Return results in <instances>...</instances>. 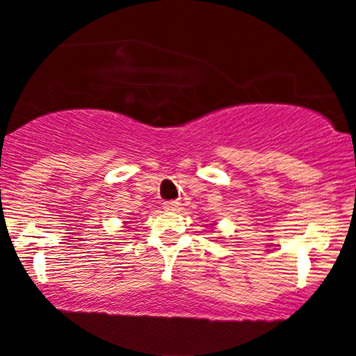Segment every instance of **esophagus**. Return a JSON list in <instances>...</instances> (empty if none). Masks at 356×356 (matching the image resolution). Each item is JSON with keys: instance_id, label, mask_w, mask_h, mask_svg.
<instances>
[{"instance_id": "1", "label": "esophagus", "mask_w": 356, "mask_h": 356, "mask_svg": "<svg viewBox=\"0 0 356 356\" xmlns=\"http://www.w3.org/2000/svg\"><path fill=\"white\" fill-rule=\"evenodd\" d=\"M179 207H181V202H179V200H167V202H164L165 211H177Z\"/></svg>"}]
</instances>
